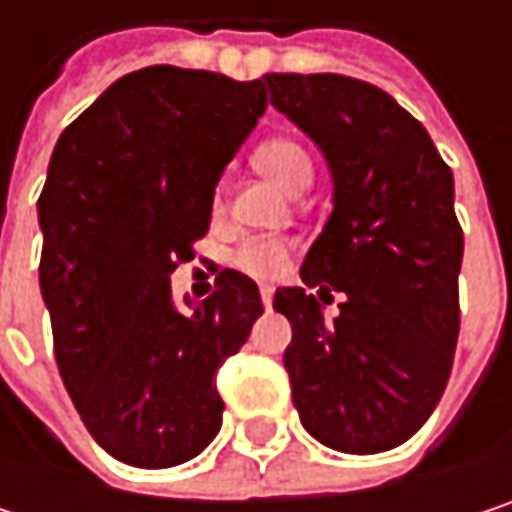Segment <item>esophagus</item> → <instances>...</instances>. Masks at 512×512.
I'll list each match as a JSON object with an SVG mask.
<instances>
[{
	"label": "esophagus",
	"mask_w": 512,
	"mask_h": 512,
	"mask_svg": "<svg viewBox=\"0 0 512 512\" xmlns=\"http://www.w3.org/2000/svg\"><path fill=\"white\" fill-rule=\"evenodd\" d=\"M260 302H263V308H272V290L269 287L260 290Z\"/></svg>",
	"instance_id": "1"
}]
</instances>
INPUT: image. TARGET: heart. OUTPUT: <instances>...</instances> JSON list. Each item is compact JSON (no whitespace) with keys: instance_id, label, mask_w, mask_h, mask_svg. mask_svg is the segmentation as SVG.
<instances>
[{"instance_id":"b5f03b06","label":"heart","mask_w":512,"mask_h":512,"mask_svg":"<svg viewBox=\"0 0 512 512\" xmlns=\"http://www.w3.org/2000/svg\"><path fill=\"white\" fill-rule=\"evenodd\" d=\"M255 168L269 177L275 186H281L290 195H299L308 189L311 177H314V162L308 151L299 142L290 139H272L263 142L255 151ZM287 263V246L278 240H255L246 243L237 255V266L246 269L255 278H275Z\"/></svg>"}]
</instances>
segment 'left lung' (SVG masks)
Wrapping results in <instances>:
<instances>
[{"label": "left lung", "mask_w": 512, "mask_h": 512, "mask_svg": "<svg viewBox=\"0 0 512 512\" xmlns=\"http://www.w3.org/2000/svg\"><path fill=\"white\" fill-rule=\"evenodd\" d=\"M263 85L332 174V216L299 269L305 287H281L272 302L293 326L284 350L293 406L332 451H391L433 415L454 364V174L427 130L370 82L266 73ZM308 286L348 296L332 324Z\"/></svg>", "instance_id": "obj_1"}]
</instances>
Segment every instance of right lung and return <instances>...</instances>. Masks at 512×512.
I'll return each instance as SVG.
<instances>
[{
    "label": "right lung",
    "instance_id": "obj_1",
    "mask_svg": "<svg viewBox=\"0 0 512 512\" xmlns=\"http://www.w3.org/2000/svg\"><path fill=\"white\" fill-rule=\"evenodd\" d=\"M263 109V79L154 64L112 82L55 142L38 198L55 361L94 442L127 465H180L222 427L216 370L263 302L249 275L222 269L186 314L171 272L207 234L216 183Z\"/></svg>",
    "mask_w": 512,
    "mask_h": 512
}]
</instances>
